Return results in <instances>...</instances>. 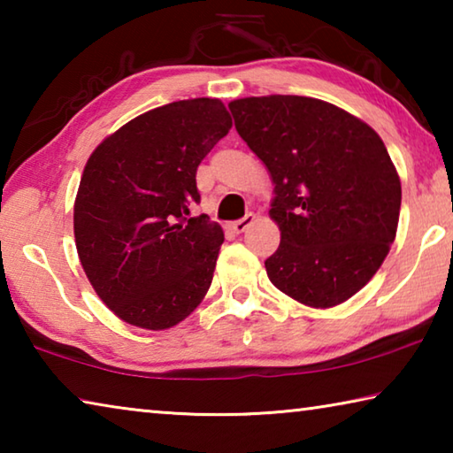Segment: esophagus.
<instances>
[{"label": "esophagus", "mask_w": 453, "mask_h": 453, "mask_svg": "<svg viewBox=\"0 0 453 453\" xmlns=\"http://www.w3.org/2000/svg\"><path fill=\"white\" fill-rule=\"evenodd\" d=\"M254 221H256V216H254V213H248V216H245V218L234 221V224L229 226V227H232V232H234V234H243L245 229H248L250 226H254Z\"/></svg>", "instance_id": "esophagus-1"}]
</instances>
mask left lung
I'll return each mask as SVG.
<instances>
[{
  "label": "left lung",
  "mask_w": 453,
  "mask_h": 453,
  "mask_svg": "<svg viewBox=\"0 0 453 453\" xmlns=\"http://www.w3.org/2000/svg\"><path fill=\"white\" fill-rule=\"evenodd\" d=\"M229 111L275 186L281 242L267 278L310 308L349 300L380 270L400 219V175L381 137L316 97H243Z\"/></svg>",
  "instance_id": "left-lung-1"
}]
</instances>
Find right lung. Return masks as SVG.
I'll use <instances>...</instances> for the list:
<instances>
[{
    "label": "right lung",
    "mask_w": 453,
    "mask_h": 453,
    "mask_svg": "<svg viewBox=\"0 0 453 453\" xmlns=\"http://www.w3.org/2000/svg\"><path fill=\"white\" fill-rule=\"evenodd\" d=\"M229 127L219 99H181L127 121L83 167L75 248L99 300L127 324L173 327L208 294L224 229L188 216L197 165Z\"/></svg>",
    "instance_id": "right-lung-1"
}]
</instances>
